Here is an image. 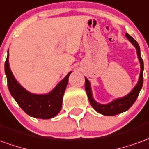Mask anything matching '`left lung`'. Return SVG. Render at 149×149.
Segmentation results:
<instances>
[{"instance_id": "obj_1", "label": "left lung", "mask_w": 149, "mask_h": 149, "mask_svg": "<svg viewBox=\"0 0 149 149\" xmlns=\"http://www.w3.org/2000/svg\"><path fill=\"white\" fill-rule=\"evenodd\" d=\"M126 37L127 38L130 42H132L133 46L136 47V52H137V56H138V59L140 63V77H139V81L136 85L134 87V89L129 93L127 95H126L123 97H120V98H117V99L113 100L111 102L108 104H100L97 102L95 100L93 99L92 94V90H91V86H90V82L86 77L85 79V91L87 93V96L89 98L90 105L92 106L93 108L98 112L99 114H103L106 116H113V115H116V114H121L124 111H127L130 107L132 106L134 102H136V98L138 97L139 93H140V89H142V85H143V62L141 56H140V49L138 42H136V40L131 36L129 35L127 33L126 34Z\"/></svg>"}]
</instances>
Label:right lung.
<instances>
[{"label":"right lung","instance_id":"obj_1","mask_svg":"<svg viewBox=\"0 0 149 149\" xmlns=\"http://www.w3.org/2000/svg\"><path fill=\"white\" fill-rule=\"evenodd\" d=\"M5 72L9 92L17 103L28 115L34 118L49 119L58 114L62 107L63 96L72 72H68L67 76L47 94L31 93L17 81L9 68V50L5 64Z\"/></svg>","mask_w":149,"mask_h":149}]
</instances>
